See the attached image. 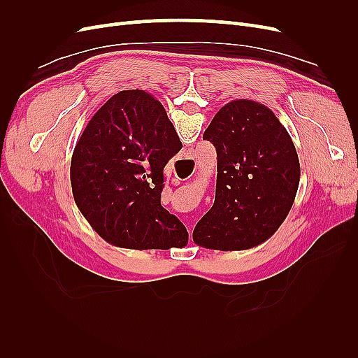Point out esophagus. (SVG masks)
<instances>
[{
    "instance_id": "obj_1",
    "label": "esophagus",
    "mask_w": 358,
    "mask_h": 358,
    "mask_svg": "<svg viewBox=\"0 0 358 358\" xmlns=\"http://www.w3.org/2000/svg\"><path fill=\"white\" fill-rule=\"evenodd\" d=\"M191 233H192V229H191V227H189V234H191Z\"/></svg>"
}]
</instances>
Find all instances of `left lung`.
Here are the masks:
<instances>
[{
  "label": "left lung",
  "instance_id": "obj_1",
  "mask_svg": "<svg viewBox=\"0 0 358 358\" xmlns=\"http://www.w3.org/2000/svg\"><path fill=\"white\" fill-rule=\"evenodd\" d=\"M203 138L216 149V191L192 239L220 251L258 246L284 222L294 203L300 162L294 143L267 106L233 100L221 107Z\"/></svg>",
  "mask_w": 358,
  "mask_h": 358
}]
</instances>
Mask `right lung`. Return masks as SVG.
Segmentation results:
<instances>
[{
    "label": "right lung",
    "instance_id": "add662e5",
    "mask_svg": "<svg viewBox=\"0 0 358 358\" xmlns=\"http://www.w3.org/2000/svg\"><path fill=\"white\" fill-rule=\"evenodd\" d=\"M182 149L162 104L142 90L115 94L83 129L70 180L76 204L106 242L170 249L188 231L161 206L164 167Z\"/></svg>",
    "mask_w": 358,
    "mask_h": 358
}]
</instances>
